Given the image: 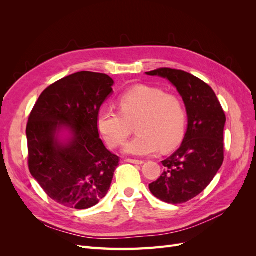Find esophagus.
Masks as SVG:
<instances>
[{
  "mask_svg": "<svg viewBox=\"0 0 256 256\" xmlns=\"http://www.w3.org/2000/svg\"><path fill=\"white\" fill-rule=\"evenodd\" d=\"M127 162H130V164H143L144 161L143 160H138V159H126Z\"/></svg>",
  "mask_w": 256,
  "mask_h": 256,
  "instance_id": "esophagus-1",
  "label": "esophagus"
}]
</instances>
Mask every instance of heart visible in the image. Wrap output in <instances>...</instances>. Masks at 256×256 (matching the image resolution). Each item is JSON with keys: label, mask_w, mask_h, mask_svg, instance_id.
<instances>
[{"label": "heart", "mask_w": 256, "mask_h": 256, "mask_svg": "<svg viewBox=\"0 0 256 256\" xmlns=\"http://www.w3.org/2000/svg\"><path fill=\"white\" fill-rule=\"evenodd\" d=\"M118 111L104 106L97 115V128L104 141L118 147L132 132L138 134L126 143L124 152L147 156L160 150H171L184 134L187 112L182 99L148 85H136L118 100Z\"/></svg>", "instance_id": "1"}]
</instances>
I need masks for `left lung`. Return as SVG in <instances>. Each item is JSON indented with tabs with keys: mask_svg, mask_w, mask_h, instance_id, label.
Returning a JSON list of instances; mask_svg holds the SVG:
<instances>
[{
	"mask_svg": "<svg viewBox=\"0 0 256 256\" xmlns=\"http://www.w3.org/2000/svg\"><path fill=\"white\" fill-rule=\"evenodd\" d=\"M145 74L171 82L182 96L188 116L180 147L161 161L164 171L150 184V190L162 202L186 203L204 191L223 164L226 114L212 88L193 74L171 68Z\"/></svg>",
	"mask_w": 256,
	"mask_h": 256,
	"instance_id": "left-lung-1",
	"label": "left lung"
}]
</instances>
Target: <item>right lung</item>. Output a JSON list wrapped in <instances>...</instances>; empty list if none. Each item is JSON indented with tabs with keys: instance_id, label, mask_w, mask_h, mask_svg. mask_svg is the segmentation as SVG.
<instances>
[{
	"instance_id": "right-lung-1",
	"label": "right lung",
	"mask_w": 256,
	"mask_h": 256,
	"mask_svg": "<svg viewBox=\"0 0 256 256\" xmlns=\"http://www.w3.org/2000/svg\"><path fill=\"white\" fill-rule=\"evenodd\" d=\"M113 84L104 74H72L46 88L30 114V172L60 205L86 209L110 189L120 158L99 138L96 120Z\"/></svg>"
}]
</instances>
